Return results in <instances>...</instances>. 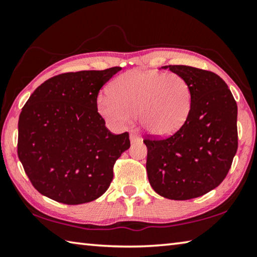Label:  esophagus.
<instances>
[{
    "instance_id": "obj_1",
    "label": "esophagus",
    "mask_w": 257,
    "mask_h": 257,
    "mask_svg": "<svg viewBox=\"0 0 257 257\" xmlns=\"http://www.w3.org/2000/svg\"><path fill=\"white\" fill-rule=\"evenodd\" d=\"M142 138L138 136L136 134H130V142L132 143H137V142H141Z\"/></svg>"
}]
</instances>
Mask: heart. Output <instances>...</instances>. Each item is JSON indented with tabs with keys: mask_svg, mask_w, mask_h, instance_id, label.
<instances>
[{
	"mask_svg": "<svg viewBox=\"0 0 257 257\" xmlns=\"http://www.w3.org/2000/svg\"><path fill=\"white\" fill-rule=\"evenodd\" d=\"M111 95H101L97 108L107 122L125 127L139 116L147 133L168 136L188 118L191 93L188 82L175 72L135 69L112 82Z\"/></svg>",
	"mask_w": 257,
	"mask_h": 257,
	"instance_id": "obj_1",
	"label": "heart"
}]
</instances>
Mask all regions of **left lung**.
<instances>
[{"instance_id": "obj_1", "label": "left lung", "mask_w": 257, "mask_h": 257, "mask_svg": "<svg viewBox=\"0 0 257 257\" xmlns=\"http://www.w3.org/2000/svg\"><path fill=\"white\" fill-rule=\"evenodd\" d=\"M188 82L191 106L180 129L167 138L147 136L146 171L161 196H203L227 177L238 149L237 103L222 78L188 66H165Z\"/></svg>"}]
</instances>
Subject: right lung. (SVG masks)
Listing matches in <instances>:
<instances>
[{
    "mask_svg": "<svg viewBox=\"0 0 257 257\" xmlns=\"http://www.w3.org/2000/svg\"><path fill=\"white\" fill-rule=\"evenodd\" d=\"M84 70L54 76L26 102L18 122V156L42 195L67 205L105 193L129 134H112L97 112L103 85L120 71Z\"/></svg>",
    "mask_w": 257,
    "mask_h": 257,
    "instance_id": "1",
    "label": "right lung"
}]
</instances>
